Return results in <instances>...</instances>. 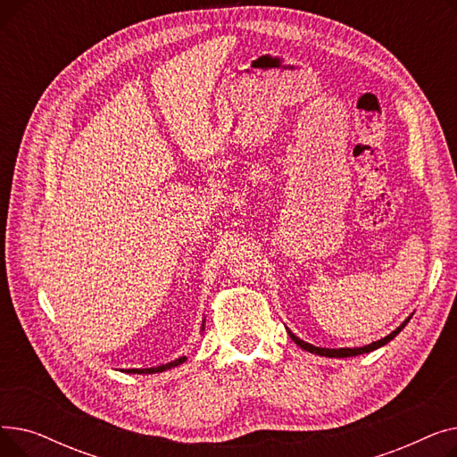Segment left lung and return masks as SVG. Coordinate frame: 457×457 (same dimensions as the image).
<instances>
[{
	"label": "left lung",
	"mask_w": 457,
	"mask_h": 457,
	"mask_svg": "<svg viewBox=\"0 0 457 457\" xmlns=\"http://www.w3.org/2000/svg\"><path fill=\"white\" fill-rule=\"evenodd\" d=\"M410 319H411V317H410ZM410 319H407L403 324H400L393 333H389L387 337H383V339H379V341H376V343H370V345H367V346H363V348H319V346H313V345H309V343L298 339L293 331H289V335H291V339H293L300 348H303V350H307V352H311V353L326 355V357H352V355L372 352V350H376V348H379V346H383V345H387L389 341H393V339L396 337V335L405 328V324L410 322Z\"/></svg>",
	"instance_id": "8db88e82"
}]
</instances>
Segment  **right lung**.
Returning <instances> with one entry per match:
<instances>
[{"label": "right lung", "mask_w": 457, "mask_h": 457, "mask_svg": "<svg viewBox=\"0 0 457 457\" xmlns=\"http://www.w3.org/2000/svg\"><path fill=\"white\" fill-rule=\"evenodd\" d=\"M185 361H187V357L183 355V357L176 359V361L161 365V367H154V369H128L126 372H129V374H154V372H162V370H168V369H172V367H178V365H181Z\"/></svg>", "instance_id": "right-lung-1"}]
</instances>
